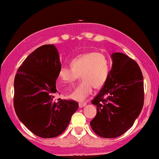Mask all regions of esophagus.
Here are the masks:
<instances>
[{
  "label": "esophagus",
  "mask_w": 159,
  "mask_h": 159,
  "mask_svg": "<svg viewBox=\"0 0 159 159\" xmlns=\"http://www.w3.org/2000/svg\"><path fill=\"white\" fill-rule=\"evenodd\" d=\"M86 105H87V103H86V102H80L79 103V107H80V108H82V107L86 106Z\"/></svg>",
  "instance_id": "obj_1"
}]
</instances>
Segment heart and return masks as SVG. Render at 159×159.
I'll use <instances>...</instances> for the list:
<instances>
[{
  "mask_svg": "<svg viewBox=\"0 0 159 159\" xmlns=\"http://www.w3.org/2000/svg\"><path fill=\"white\" fill-rule=\"evenodd\" d=\"M71 67L61 66L58 80L61 85L72 84L78 78L82 81L69 94V98L82 102L90 96L93 87L101 88L105 84L109 72V63L101 52H87L78 55L70 62Z\"/></svg>",
  "mask_w": 159,
  "mask_h": 159,
  "instance_id": "1",
  "label": "heart"
}]
</instances>
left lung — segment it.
Instances as JSON below:
<instances>
[{
    "mask_svg": "<svg viewBox=\"0 0 159 159\" xmlns=\"http://www.w3.org/2000/svg\"><path fill=\"white\" fill-rule=\"evenodd\" d=\"M112 66L105 85L92 104L97 114L90 126L98 136L117 138L127 132L143 106V78L139 66L120 52L111 55Z\"/></svg>",
    "mask_w": 159,
    "mask_h": 159,
    "instance_id": "obj_1",
    "label": "left lung"
}]
</instances>
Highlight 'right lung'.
Segmentation results:
<instances>
[{"label": "right lung", "mask_w": 159, "mask_h": 159, "mask_svg": "<svg viewBox=\"0 0 159 159\" xmlns=\"http://www.w3.org/2000/svg\"><path fill=\"white\" fill-rule=\"evenodd\" d=\"M61 67L56 47L42 45L24 61L14 80L16 114L30 132L40 138H55L62 134L78 108L74 100L54 101Z\"/></svg>", "instance_id": "add662e5"}]
</instances>
